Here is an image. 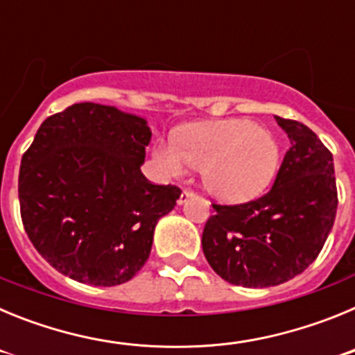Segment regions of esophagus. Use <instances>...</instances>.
<instances>
[{
	"mask_svg": "<svg viewBox=\"0 0 355 355\" xmlns=\"http://www.w3.org/2000/svg\"><path fill=\"white\" fill-rule=\"evenodd\" d=\"M190 197H193L192 190H183V192H181V196H180V199H178V205H184V202H187Z\"/></svg>",
	"mask_w": 355,
	"mask_h": 355,
	"instance_id": "esophagus-1",
	"label": "esophagus"
}]
</instances>
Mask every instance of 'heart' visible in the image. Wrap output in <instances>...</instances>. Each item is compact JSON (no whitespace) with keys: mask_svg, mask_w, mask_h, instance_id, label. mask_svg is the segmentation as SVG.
<instances>
[{"mask_svg":"<svg viewBox=\"0 0 355 355\" xmlns=\"http://www.w3.org/2000/svg\"><path fill=\"white\" fill-rule=\"evenodd\" d=\"M178 144L162 140L153 158L167 175L202 168L209 196L222 202H247L270 187L281 162L274 135L245 119L199 122L181 128Z\"/></svg>","mask_w":355,"mask_h":355,"instance_id":"obj_1","label":"heart"}]
</instances>
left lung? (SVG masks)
<instances>
[{"mask_svg": "<svg viewBox=\"0 0 355 355\" xmlns=\"http://www.w3.org/2000/svg\"><path fill=\"white\" fill-rule=\"evenodd\" d=\"M290 139L270 192L245 205H213L202 252L224 281L243 288L283 284L311 265L338 208L331 150L297 121L275 117Z\"/></svg>", "mask_w": 355, "mask_h": 355, "instance_id": "obj_1", "label": "left lung"}]
</instances>
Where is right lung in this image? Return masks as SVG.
<instances>
[{"mask_svg": "<svg viewBox=\"0 0 355 355\" xmlns=\"http://www.w3.org/2000/svg\"><path fill=\"white\" fill-rule=\"evenodd\" d=\"M147 121L78 103L40 124L19 171L24 231L53 268L92 286L126 283L146 265L155 227L181 190L140 167Z\"/></svg>", "mask_w": 355, "mask_h": 355, "instance_id": "1", "label": "right lung"}]
</instances>
